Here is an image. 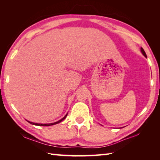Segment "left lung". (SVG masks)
Instances as JSON below:
<instances>
[{"mask_svg":"<svg viewBox=\"0 0 160 160\" xmlns=\"http://www.w3.org/2000/svg\"><path fill=\"white\" fill-rule=\"evenodd\" d=\"M141 52H142V54H143V55H144L145 57H147V54H146V53H145V52H144V50L143 49V48H142V47H141Z\"/></svg>","mask_w":160,"mask_h":160,"instance_id":"left-lung-1","label":"left lung"}]
</instances>
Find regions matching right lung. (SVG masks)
<instances>
[{
	"instance_id": "add662e5",
	"label": "right lung",
	"mask_w": 160,
	"mask_h": 160,
	"mask_svg": "<svg viewBox=\"0 0 160 160\" xmlns=\"http://www.w3.org/2000/svg\"><path fill=\"white\" fill-rule=\"evenodd\" d=\"M67 115H66L65 116H64L62 119H61L60 120L58 121V122H54V123H51V124H38V123H33V122H29V121H28V122H29V123H30V124H33V125H37V126H44V127H48V126H52V125H53V124H58V123H60V122H62V121L64 120V119L67 117Z\"/></svg>"
}]
</instances>
